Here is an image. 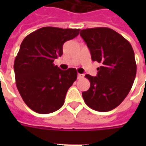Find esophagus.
Instances as JSON below:
<instances>
[{
	"label": "esophagus",
	"instance_id": "obj_1",
	"mask_svg": "<svg viewBox=\"0 0 146 146\" xmlns=\"http://www.w3.org/2000/svg\"><path fill=\"white\" fill-rule=\"evenodd\" d=\"M83 77H84V74H80V73H78V74H77V78H78V79H81Z\"/></svg>",
	"mask_w": 146,
	"mask_h": 146
}]
</instances>
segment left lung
Returning <instances> with one entry per match:
<instances>
[{
  "label": "left lung",
  "instance_id": "left-lung-1",
  "mask_svg": "<svg viewBox=\"0 0 146 146\" xmlns=\"http://www.w3.org/2000/svg\"><path fill=\"white\" fill-rule=\"evenodd\" d=\"M92 61L102 66L98 74H86L91 86L82 93L87 106L99 112L117 107L128 95L135 81L137 66L131 45L115 30L96 27L80 31Z\"/></svg>",
  "mask_w": 146,
  "mask_h": 146
}]
</instances>
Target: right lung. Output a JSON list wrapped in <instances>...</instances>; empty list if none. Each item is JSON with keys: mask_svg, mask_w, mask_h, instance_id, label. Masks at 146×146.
Returning <instances> with one entry per match:
<instances>
[{"mask_svg": "<svg viewBox=\"0 0 146 146\" xmlns=\"http://www.w3.org/2000/svg\"><path fill=\"white\" fill-rule=\"evenodd\" d=\"M80 30L42 27L22 42L14 62L15 83L24 102L34 112L48 114L63 106L77 72L74 68L60 70L53 62L62 56L64 43Z\"/></svg>", "mask_w": 146, "mask_h": 146, "instance_id": "right-lung-1", "label": "right lung"}]
</instances>
